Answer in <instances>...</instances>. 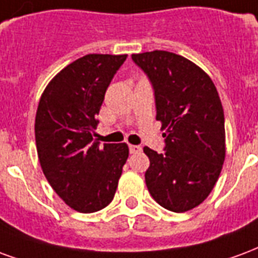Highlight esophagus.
Segmentation results:
<instances>
[{
    "mask_svg": "<svg viewBox=\"0 0 258 258\" xmlns=\"http://www.w3.org/2000/svg\"><path fill=\"white\" fill-rule=\"evenodd\" d=\"M129 151H131V154H139V152H142V147L140 146H129Z\"/></svg>",
    "mask_w": 258,
    "mask_h": 258,
    "instance_id": "esophagus-1",
    "label": "esophagus"
}]
</instances>
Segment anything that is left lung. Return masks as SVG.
Instances as JSON below:
<instances>
[{
    "instance_id": "left-lung-1",
    "label": "left lung",
    "mask_w": 258,
    "mask_h": 258,
    "mask_svg": "<svg viewBox=\"0 0 258 258\" xmlns=\"http://www.w3.org/2000/svg\"><path fill=\"white\" fill-rule=\"evenodd\" d=\"M151 82L165 154L144 147L150 158L146 184L162 208L183 213L208 198L225 158L224 111L204 70L180 54L154 50L132 54Z\"/></svg>"
}]
</instances>
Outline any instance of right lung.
I'll return each mask as SVG.
<instances>
[{"mask_svg": "<svg viewBox=\"0 0 258 258\" xmlns=\"http://www.w3.org/2000/svg\"><path fill=\"white\" fill-rule=\"evenodd\" d=\"M127 54H86L50 81L35 115L41 168L54 192L81 213H93L115 195L129 157L125 143L104 144L95 136L107 88Z\"/></svg>", "mask_w": 258, "mask_h": 258, "instance_id": "obj_1", "label": "right lung"}]
</instances>
